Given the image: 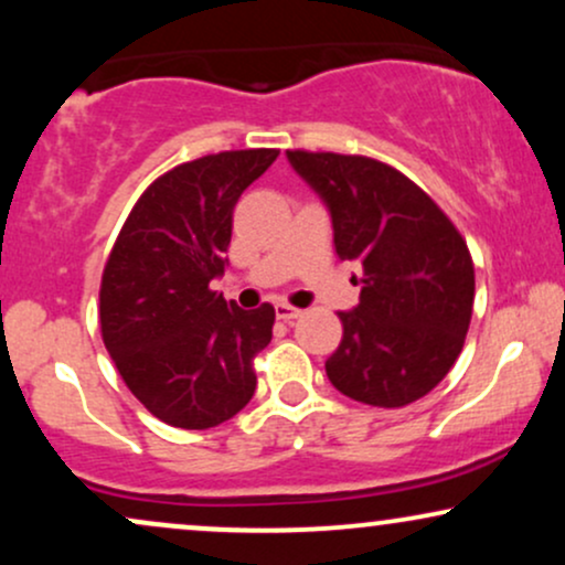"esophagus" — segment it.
I'll return each mask as SVG.
<instances>
[{
    "label": "esophagus",
    "mask_w": 565,
    "mask_h": 565,
    "mask_svg": "<svg viewBox=\"0 0 565 565\" xmlns=\"http://www.w3.org/2000/svg\"><path fill=\"white\" fill-rule=\"evenodd\" d=\"M300 316H302V310L291 308V305H287V302L276 305V319L278 321H295V319H300Z\"/></svg>",
    "instance_id": "34e87169"
}]
</instances>
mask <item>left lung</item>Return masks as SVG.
Returning <instances> with one entry per match:
<instances>
[{
    "label": "left lung",
    "mask_w": 565,
    "mask_h": 565,
    "mask_svg": "<svg viewBox=\"0 0 565 565\" xmlns=\"http://www.w3.org/2000/svg\"><path fill=\"white\" fill-rule=\"evenodd\" d=\"M332 215L340 260L361 265V297L340 313L327 377L348 398L398 408L423 398L462 353L476 297L468 244L438 204L377 159L287 151Z\"/></svg>",
    "instance_id": "left-lung-1"
}]
</instances>
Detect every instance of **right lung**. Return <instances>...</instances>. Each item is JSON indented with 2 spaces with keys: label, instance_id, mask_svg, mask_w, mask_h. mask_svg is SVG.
I'll use <instances>...</instances> for the list:
<instances>
[{
  "label": "right lung",
  "instance_id": "right-lung-1",
  "mask_svg": "<svg viewBox=\"0 0 565 565\" xmlns=\"http://www.w3.org/2000/svg\"><path fill=\"white\" fill-rule=\"evenodd\" d=\"M276 148L188 161L146 188L116 238L100 284V332L121 380L153 417L206 430L255 395L252 359L274 337L276 310H242L223 276L233 206L274 164Z\"/></svg>",
  "mask_w": 565,
  "mask_h": 565
}]
</instances>
